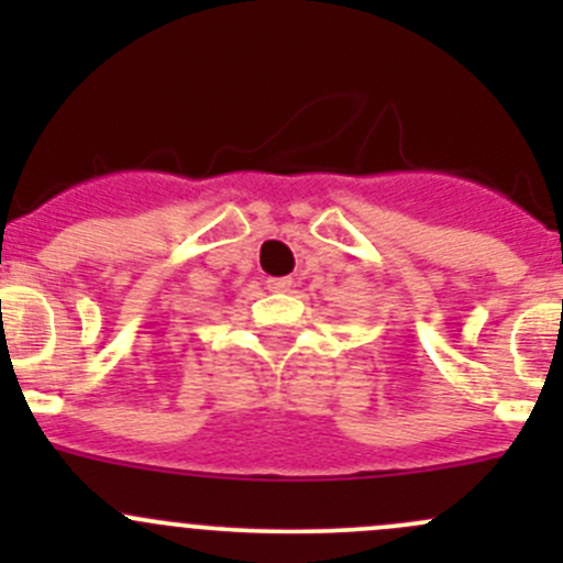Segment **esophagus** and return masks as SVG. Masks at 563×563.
Listing matches in <instances>:
<instances>
[{
    "mask_svg": "<svg viewBox=\"0 0 563 563\" xmlns=\"http://www.w3.org/2000/svg\"><path fill=\"white\" fill-rule=\"evenodd\" d=\"M266 288H269V291H291L294 288V280L291 277H269V280H266Z\"/></svg>",
    "mask_w": 563,
    "mask_h": 563,
    "instance_id": "1",
    "label": "esophagus"
}]
</instances>
